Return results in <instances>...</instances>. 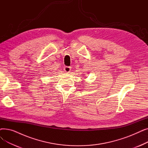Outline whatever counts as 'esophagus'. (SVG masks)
Segmentation results:
<instances>
[{
    "label": "esophagus",
    "instance_id": "34e87169",
    "mask_svg": "<svg viewBox=\"0 0 148 148\" xmlns=\"http://www.w3.org/2000/svg\"><path fill=\"white\" fill-rule=\"evenodd\" d=\"M71 68H70L69 66H65L64 68V70L65 71L66 73H69V72L71 71Z\"/></svg>",
    "mask_w": 148,
    "mask_h": 148
}]
</instances>
